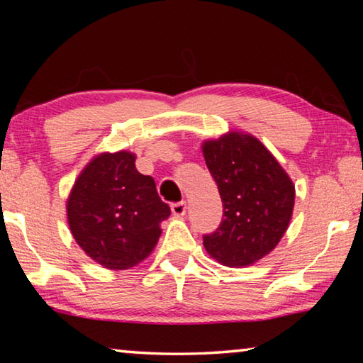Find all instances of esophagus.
Listing matches in <instances>:
<instances>
[{
  "label": "esophagus",
  "instance_id": "obj_1",
  "mask_svg": "<svg viewBox=\"0 0 363 363\" xmlns=\"http://www.w3.org/2000/svg\"><path fill=\"white\" fill-rule=\"evenodd\" d=\"M186 210H187L186 201H177V203L171 205V211H173V214H176V216H184V214H186Z\"/></svg>",
  "mask_w": 363,
  "mask_h": 363
}]
</instances>
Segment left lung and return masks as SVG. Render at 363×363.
Instances as JSON below:
<instances>
[{"mask_svg":"<svg viewBox=\"0 0 363 363\" xmlns=\"http://www.w3.org/2000/svg\"><path fill=\"white\" fill-rule=\"evenodd\" d=\"M201 149L224 206L223 220L203 235V247L223 266H251L277 247L288 229L293 181L251 134L230 131L205 140Z\"/></svg>","mask_w":363,"mask_h":363,"instance_id":"left-lung-1","label":"left lung"}]
</instances>
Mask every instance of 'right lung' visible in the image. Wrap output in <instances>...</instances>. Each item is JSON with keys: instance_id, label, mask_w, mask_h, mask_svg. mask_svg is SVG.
<instances>
[{"instance_id": "1", "label": "right lung", "mask_w": 363, "mask_h": 363, "mask_svg": "<svg viewBox=\"0 0 363 363\" xmlns=\"http://www.w3.org/2000/svg\"><path fill=\"white\" fill-rule=\"evenodd\" d=\"M136 155L101 153L86 164L67 200L72 235L91 259L110 270L138 266L162 235L171 210L155 181L136 169Z\"/></svg>"}]
</instances>
